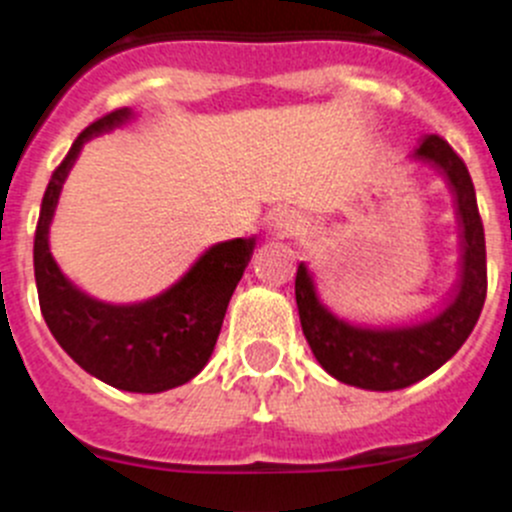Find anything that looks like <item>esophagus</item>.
Instances as JSON below:
<instances>
[{"instance_id": "esophagus-1", "label": "esophagus", "mask_w": 512, "mask_h": 512, "mask_svg": "<svg viewBox=\"0 0 512 512\" xmlns=\"http://www.w3.org/2000/svg\"><path fill=\"white\" fill-rule=\"evenodd\" d=\"M270 224H272V227H275V229H278V234H283V237H290V234L298 232L300 219L295 217L293 212H288V209H280V212L272 214Z\"/></svg>"}]
</instances>
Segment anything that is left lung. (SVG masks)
Instances as JSON below:
<instances>
[{"instance_id":"obj_1","label":"left lung","mask_w":512,"mask_h":512,"mask_svg":"<svg viewBox=\"0 0 512 512\" xmlns=\"http://www.w3.org/2000/svg\"><path fill=\"white\" fill-rule=\"evenodd\" d=\"M417 159L442 169L457 194L465 245V272L455 303L434 321L404 331H364L333 318L318 298L305 265L295 275L300 326L318 364L343 384L371 391H394L437 371L447 358L460 351L475 328L487 295L485 229L477 212L475 186L465 161L439 136L424 138Z\"/></svg>"}]
</instances>
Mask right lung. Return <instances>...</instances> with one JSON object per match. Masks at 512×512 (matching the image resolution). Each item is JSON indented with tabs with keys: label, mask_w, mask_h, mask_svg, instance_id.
<instances>
[{
	"label": "right lung",
	"mask_w": 512,
	"mask_h": 512,
	"mask_svg": "<svg viewBox=\"0 0 512 512\" xmlns=\"http://www.w3.org/2000/svg\"><path fill=\"white\" fill-rule=\"evenodd\" d=\"M128 116V108H118L90 123L52 171L35 229V280L47 328L75 364L116 389L156 394L186 384L204 369L255 242L214 245L174 288L146 303L105 305L73 288L47 250V227L83 143Z\"/></svg>",
	"instance_id": "right-lung-1"
}]
</instances>
